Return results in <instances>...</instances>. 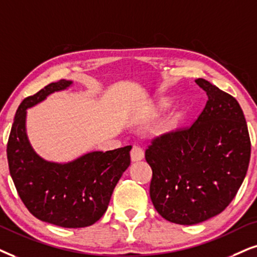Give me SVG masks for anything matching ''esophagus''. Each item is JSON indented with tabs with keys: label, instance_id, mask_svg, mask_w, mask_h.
Wrapping results in <instances>:
<instances>
[{
	"label": "esophagus",
	"instance_id": "1",
	"mask_svg": "<svg viewBox=\"0 0 257 257\" xmlns=\"http://www.w3.org/2000/svg\"><path fill=\"white\" fill-rule=\"evenodd\" d=\"M131 158L132 161H140L145 158V152L142 151V148H140L139 146H134L131 151Z\"/></svg>",
	"mask_w": 257,
	"mask_h": 257
}]
</instances>
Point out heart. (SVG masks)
Returning a JSON list of instances; mask_svg holds the SVG:
<instances>
[{
  "mask_svg": "<svg viewBox=\"0 0 257 257\" xmlns=\"http://www.w3.org/2000/svg\"><path fill=\"white\" fill-rule=\"evenodd\" d=\"M174 128V121H170L168 123H166L164 126H162V131L164 132H168L171 131V129Z\"/></svg>",
  "mask_w": 257,
  "mask_h": 257,
  "instance_id": "1",
  "label": "heart"
}]
</instances>
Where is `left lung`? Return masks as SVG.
I'll list each match as a JSON object with an SVG mask.
<instances>
[{
  "mask_svg": "<svg viewBox=\"0 0 257 257\" xmlns=\"http://www.w3.org/2000/svg\"><path fill=\"white\" fill-rule=\"evenodd\" d=\"M205 108L188 128L162 134L146 149L149 187L165 219L192 225L218 215L235 198L248 171L250 138L238 102L210 82Z\"/></svg>",
  "mask_w": 257,
  "mask_h": 257,
  "instance_id": "1",
  "label": "left lung"
}]
</instances>
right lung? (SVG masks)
<instances>
[{"instance_id": "right-lung-1", "label": "right lung", "mask_w": 257, "mask_h": 257, "mask_svg": "<svg viewBox=\"0 0 257 257\" xmlns=\"http://www.w3.org/2000/svg\"><path fill=\"white\" fill-rule=\"evenodd\" d=\"M71 85V80L61 79L22 100L8 139L7 158L16 191L32 215L61 228H85L108 209L113 188L131 165L132 146L90 152L65 164L39 157L26 133L27 109Z\"/></svg>"}]
</instances>
